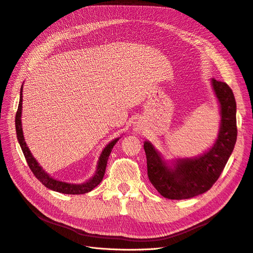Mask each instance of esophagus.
Wrapping results in <instances>:
<instances>
[{"label": "esophagus", "instance_id": "obj_1", "mask_svg": "<svg viewBox=\"0 0 253 253\" xmlns=\"http://www.w3.org/2000/svg\"><path fill=\"white\" fill-rule=\"evenodd\" d=\"M138 129H140V128H138V126H136V127H135V130H138Z\"/></svg>", "mask_w": 253, "mask_h": 253}]
</instances>
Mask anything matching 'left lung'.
I'll return each instance as SVG.
<instances>
[{
	"mask_svg": "<svg viewBox=\"0 0 253 253\" xmlns=\"http://www.w3.org/2000/svg\"><path fill=\"white\" fill-rule=\"evenodd\" d=\"M212 86L221 104V128L213 147L202 157L178 160L170 168L149 142L144 143L147 172L151 184L169 200H185L208 191L223 172L231 156L238 135L236 103L231 88L212 79Z\"/></svg>",
	"mask_w": 253,
	"mask_h": 253,
	"instance_id": "8db88e82",
	"label": "left lung"
}]
</instances>
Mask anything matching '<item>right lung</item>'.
<instances>
[{
	"label": "right lung",
	"instance_id": "obj_1",
	"mask_svg": "<svg viewBox=\"0 0 253 253\" xmlns=\"http://www.w3.org/2000/svg\"><path fill=\"white\" fill-rule=\"evenodd\" d=\"M22 90H23V85L20 91V102H19V107L17 115H15V131H17V136H18V141L20 143V146L22 148V151L24 153V157H25L27 164L32 171V173L35 174V176L38 178V180L42 183L45 187H47L48 189H51L54 191H58L61 193L65 194H83L87 193L89 191H91L93 188L99 185L105 174V170L106 166H107V161L108 158L111 153V150L113 148V146L116 145L119 138H116L112 142H110L106 147L104 148L100 160H99V164H97L96 168V172L92 178H90L88 182L84 184H68L65 182H60L56 181L54 178L50 177L48 175L43 168L39 165V163L36 161V159L32 157V154L27 147V145L24 141V135H23V129H22V123H21V115H22V100H23V95H22Z\"/></svg>",
	"mask_w": 253,
	"mask_h": 253
}]
</instances>
